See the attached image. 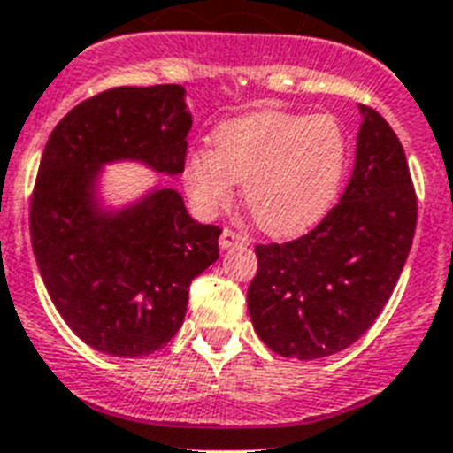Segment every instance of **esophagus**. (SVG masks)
<instances>
[{"label":"esophagus","mask_w":453,"mask_h":453,"mask_svg":"<svg viewBox=\"0 0 453 453\" xmlns=\"http://www.w3.org/2000/svg\"><path fill=\"white\" fill-rule=\"evenodd\" d=\"M220 249H234V246H249V237L242 233H237V230H230V227H226L223 233H220V239H219Z\"/></svg>","instance_id":"obj_1"}]
</instances>
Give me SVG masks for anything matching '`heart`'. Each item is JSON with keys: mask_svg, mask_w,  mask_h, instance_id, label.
I'll list each match as a JSON object with an SVG mask.
<instances>
[{"mask_svg": "<svg viewBox=\"0 0 453 453\" xmlns=\"http://www.w3.org/2000/svg\"><path fill=\"white\" fill-rule=\"evenodd\" d=\"M348 156V135L332 115L257 110L223 121L214 150L188 151L181 181L203 214L219 211L234 184H244L250 219L273 237H292L332 209Z\"/></svg>", "mask_w": 453, "mask_h": 453, "instance_id": "obj_1", "label": "heart"}]
</instances>
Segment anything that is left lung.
<instances>
[{
	"mask_svg": "<svg viewBox=\"0 0 453 453\" xmlns=\"http://www.w3.org/2000/svg\"><path fill=\"white\" fill-rule=\"evenodd\" d=\"M355 170L341 203L309 234L257 244L249 313L269 349L322 359L373 325L396 288L417 227V196L401 140L359 105Z\"/></svg>",
	"mask_w": 453,
	"mask_h": 453,
	"instance_id": "1",
	"label": "left lung"
}]
</instances>
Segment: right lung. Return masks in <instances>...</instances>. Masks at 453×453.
Segmentation results:
<instances>
[{"instance_id":"right-lung-1","label":"right lung","mask_w":453,"mask_h":453,"mask_svg":"<svg viewBox=\"0 0 453 453\" xmlns=\"http://www.w3.org/2000/svg\"><path fill=\"white\" fill-rule=\"evenodd\" d=\"M181 85L115 87L50 133L29 209L32 249L55 309L89 348L144 357L180 332L188 285L219 260L220 227L188 216L173 188L128 207L98 200L104 165L138 161L180 174L191 112Z\"/></svg>"}]
</instances>
